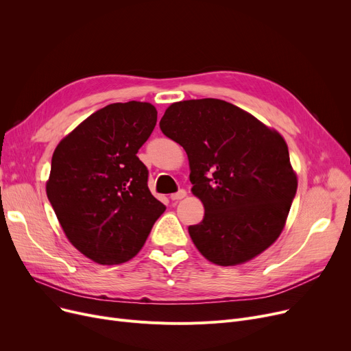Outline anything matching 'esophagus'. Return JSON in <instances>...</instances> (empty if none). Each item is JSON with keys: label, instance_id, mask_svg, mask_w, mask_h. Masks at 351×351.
Wrapping results in <instances>:
<instances>
[{"label": "esophagus", "instance_id": "1", "mask_svg": "<svg viewBox=\"0 0 351 351\" xmlns=\"http://www.w3.org/2000/svg\"><path fill=\"white\" fill-rule=\"evenodd\" d=\"M185 196H186V191L185 189H179L176 193L171 195V199L172 200H180V199H183Z\"/></svg>", "mask_w": 351, "mask_h": 351}]
</instances>
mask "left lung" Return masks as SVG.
Here are the masks:
<instances>
[{
	"label": "left lung",
	"mask_w": 351,
	"mask_h": 351,
	"mask_svg": "<svg viewBox=\"0 0 351 351\" xmlns=\"http://www.w3.org/2000/svg\"><path fill=\"white\" fill-rule=\"evenodd\" d=\"M160 131L189 158L192 192L205 206L189 226L197 250L220 266L247 262L282 233L298 191L285 139L222 99L172 104Z\"/></svg>",
	"instance_id": "obj_1"
}]
</instances>
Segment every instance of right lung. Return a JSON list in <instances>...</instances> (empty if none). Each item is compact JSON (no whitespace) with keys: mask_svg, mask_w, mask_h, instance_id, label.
Instances as JSON below:
<instances>
[{"mask_svg":"<svg viewBox=\"0 0 351 351\" xmlns=\"http://www.w3.org/2000/svg\"><path fill=\"white\" fill-rule=\"evenodd\" d=\"M156 118L147 102L106 105L52 155L49 204L69 242L97 263L132 259L166 209L147 188L149 171L136 156Z\"/></svg>","mask_w":351,"mask_h":351,"instance_id":"obj_1","label":"right lung"}]
</instances>
